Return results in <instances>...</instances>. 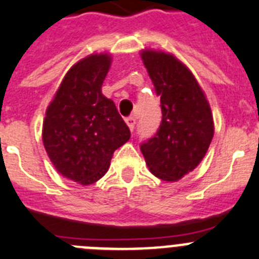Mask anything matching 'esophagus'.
I'll use <instances>...</instances> for the list:
<instances>
[{"mask_svg":"<svg viewBox=\"0 0 259 259\" xmlns=\"http://www.w3.org/2000/svg\"><path fill=\"white\" fill-rule=\"evenodd\" d=\"M125 121H126V123H127V126H129V129L133 132L134 125H136V118H134V117H129V118H126Z\"/></svg>","mask_w":259,"mask_h":259,"instance_id":"obj_1","label":"esophagus"}]
</instances>
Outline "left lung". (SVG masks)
<instances>
[{"label":"left lung","mask_w":259,"mask_h":259,"mask_svg":"<svg viewBox=\"0 0 259 259\" xmlns=\"http://www.w3.org/2000/svg\"><path fill=\"white\" fill-rule=\"evenodd\" d=\"M141 58L162 110L158 132L141 145V151L155 177L174 182L205 157L214 136L213 114L198 81L177 57L145 49Z\"/></svg>","instance_id":"8db88e82"}]
</instances>
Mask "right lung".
<instances>
[{"instance_id": "right-lung-1", "label": "right lung", "mask_w": 259, "mask_h": 259, "mask_svg": "<svg viewBox=\"0 0 259 259\" xmlns=\"http://www.w3.org/2000/svg\"><path fill=\"white\" fill-rule=\"evenodd\" d=\"M111 54H90L65 74L45 113L42 142L57 171L81 185L102 178L130 138L114 102L102 94Z\"/></svg>"}]
</instances>
